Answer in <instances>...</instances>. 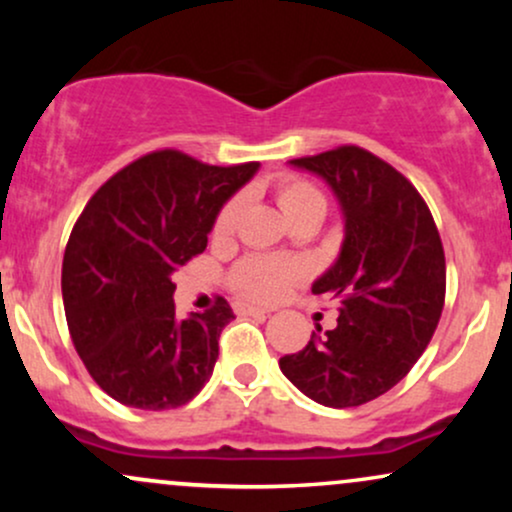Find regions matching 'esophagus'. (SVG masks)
Listing matches in <instances>:
<instances>
[{
  "label": "esophagus",
  "instance_id": "1",
  "mask_svg": "<svg viewBox=\"0 0 512 512\" xmlns=\"http://www.w3.org/2000/svg\"><path fill=\"white\" fill-rule=\"evenodd\" d=\"M233 308H236L238 315H260V317L269 315L267 308H257V305H248V303H236Z\"/></svg>",
  "mask_w": 512,
  "mask_h": 512
}]
</instances>
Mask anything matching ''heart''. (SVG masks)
I'll list each match as a JSON object with an SVG mask.
<instances>
[{"instance_id":"heart-1","label":"heart","mask_w":512,"mask_h":512,"mask_svg":"<svg viewBox=\"0 0 512 512\" xmlns=\"http://www.w3.org/2000/svg\"><path fill=\"white\" fill-rule=\"evenodd\" d=\"M272 195L274 202L279 204V209L284 211L289 221H301V219H317L320 221L325 216L327 199L322 195V190L313 185L310 180L298 178V175L284 173L276 175L272 180ZM240 207H243V199L231 197L216 214L214 226H211V236L214 238H228L233 233L238 223ZM303 264L291 262V260H276V257H262L252 255L245 257L243 262H238L233 267L231 281L233 291L240 293L248 301L257 303H272L279 301L284 296L286 289L296 279L303 276Z\"/></svg>"}]
</instances>
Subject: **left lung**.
Segmentation results:
<instances>
[{
    "label": "left lung",
    "mask_w": 512,
    "mask_h": 512,
    "mask_svg": "<svg viewBox=\"0 0 512 512\" xmlns=\"http://www.w3.org/2000/svg\"><path fill=\"white\" fill-rule=\"evenodd\" d=\"M293 166L322 175L344 211L339 260L313 284L339 303L334 330L279 358L303 395L325 407H361L414 368L445 305V252L431 209L390 163L344 144Z\"/></svg>",
    "instance_id": "8db88e82"
}]
</instances>
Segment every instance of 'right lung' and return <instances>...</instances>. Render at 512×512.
<instances>
[{
    "instance_id": "right-lung-1",
    "label": "right lung",
    "mask_w": 512,
    "mask_h": 512,
    "mask_svg": "<svg viewBox=\"0 0 512 512\" xmlns=\"http://www.w3.org/2000/svg\"><path fill=\"white\" fill-rule=\"evenodd\" d=\"M257 168L158 149L105 180L76 219L62 262L64 315L91 378L120 404L175 409L209 380L233 310L219 296L178 320L173 274L202 255L223 202Z\"/></svg>"
}]
</instances>
